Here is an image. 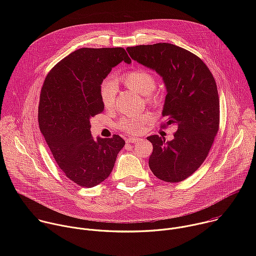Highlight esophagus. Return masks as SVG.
I'll use <instances>...</instances> for the list:
<instances>
[{"label": "esophagus", "mask_w": 256, "mask_h": 256, "mask_svg": "<svg viewBox=\"0 0 256 256\" xmlns=\"http://www.w3.org/2000/svg\"><path fill=\"white\" fill-rule=\"evenodd\" d=\"M140 140V138H126V142H136Z\"/></svg>", "instance_id": "1"}]
</instances>
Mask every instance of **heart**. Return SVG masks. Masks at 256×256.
I'll list each match as a JSON object with an SVG mask.
<instances>
[{
  "mask_svg": "<svg viewBox=\"0 0 256 256\" xmlns=\"http://www.w3.org/2000/svg\"><path fill=\"white\" fill-rule=\"evenodd\" d=\"M120 80L130 89L147 96L148 100L152 103H159V97L153 95L152 92L156 87L155 77L147 70L134 68L124 72L120 77ZM118 88L116 82L112 79H105L101 82L99 87L100 100L106 108H110L114 105ZM153 122L151 114H142L136 116H126L118 122V128L128 134H140L146 126Z\"/></svg>",
  "mask_w": 256,
  "mask_h": 256,
  "instance_id": "b5f03b06",
  "label": "heart"
}]
</instances>
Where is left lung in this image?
<instances>
[{
	"instance_id": "8db88e82",
	"label": "left lung",
	"mask_w": 256,
	"mask_h": 256,
	"mask_svg": "<svg viewBox=\"0 0 256 256\" xmlns=\"http://www.w3.org/2000/svg\"><path fill=\"white\" fill-rule=\"evenodd\" d=\"M138 64L156 70L163 78L167 95L162 128L176 124L174 138L165 142L157 134L149 159L151 171L159 179L179 182L204 163L220 122V103L216 81L206 64L192 52L171 44L136 46L126 48Z\"/></svg>"
}]
</instances>
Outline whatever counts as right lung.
<instances>
[{
  "label": "right lung",
  "mask_w": 256,
  "mask_h": 256,
  "mask_svg": "<svg viewBox=\"0 0 256 256\" xmlns=\"http://www.w3.org/2000/svg\"><path fill=\"white\" fill-rule=\"evenodd\" d=\"M132 60L122 48H84L58 62L42 88L38 124L64 175L80 186H98L112 173L124 140L93 138L90 120L104 110L99 87L112 68Z\"/></svg>",
  "instance_id": "1"
}]
</instances>
